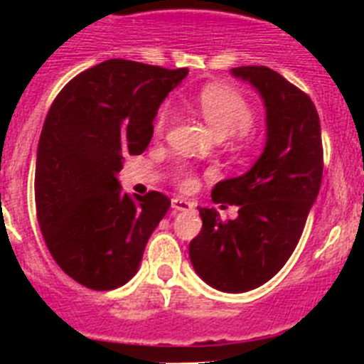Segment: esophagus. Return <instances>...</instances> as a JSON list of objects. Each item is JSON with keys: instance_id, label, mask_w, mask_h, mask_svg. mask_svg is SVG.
<instances>
[{"instance_id": "esophagus-1", "label": "esophagus", "mask_w": 364, "mask_h": 364, "mask_svg": "<svg viewBox=\"0 0 364 364\" xmlns=\"http://www.w3.org/2000/svg\"><path fill=\"white\" fill-rule=\"evenodd\" d=\"M193 202H189V200H186V198H182V197H175L171 200V208H173V211H186V210H193Z\"/></svg>"}]
</instances>
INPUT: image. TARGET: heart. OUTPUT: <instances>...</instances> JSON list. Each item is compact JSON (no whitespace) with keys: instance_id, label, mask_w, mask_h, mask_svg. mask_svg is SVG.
<instances>
[{"instance_id":"1","label":"heart","mask_w":364,"mask_h":364,"mask_svg":"<svg viewBox=\"0 0 364 364\" xmlns=\"http://www.w3.org/2000/svg\"><path fill=\"white\" fill-rule=\"evenodd\" d=\"M197 107L202 117L210 122L211 127L218 136H231V134L244 133L252 127L255 111L250 100L239 91L226 85H208L197 96ZM171 120V109L162 107L156 117L154 131L164 133ZM178 184L182 188H191L195 178L186 169L178 171Z\"/></svg>"}]
</instances>
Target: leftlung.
Wrapping results in <instances>:
<instances>
[{
    "instance_id": "left-lung-1",
    "label": "left lung",
    "mask_w": 364,
    "mask_h": 364,
    "mask_svg": "<svg viewBox=\"0 0 364 364\" xmlns=\"http://www.w3.org/2000/svg\"><path fill=\"white\" fill-rule=\"evenodd\" d=\"M231 73L264 98L268 142L246 175L211 191L215 204L239 205V217L222 220L213 208H198L202 230L189 242V259L208 284L240 294L268 282L299 244L321 189L323 140L311 98L277 70L247 65Z\"/></svg>"
}]
</instances>
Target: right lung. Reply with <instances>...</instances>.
I'll return each instance as SVG.
<instances>
[{"instance_id":"add662e5","label":"right lung","mask_w":364,"mask_h":364,"mask_svg":"<svg viewBox=\"0 0 364 364\" xmlns=\"http://www.w3.org/2000/svg\"><path fill=\"white\" fill-rule=\"evenodd\" d=\"M188 69L105 60L74 76L54 98L38 144L34 198L43 240L78 284L114 290L138 272L144 250L171 200L131 197L117 173L142 154L162 100Z\"/></svg>"}]
</instances>
